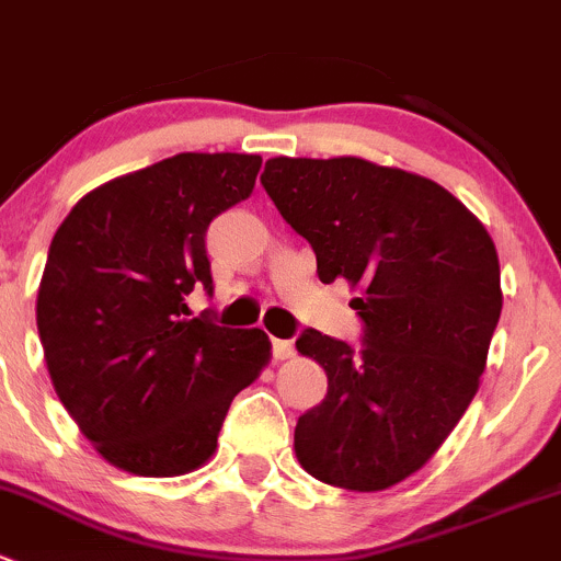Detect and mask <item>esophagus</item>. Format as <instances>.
I'll return each instance as SVG.
<instances>
[{
    "mask_svg": "<svg viewBox=\"0 0 561 561\" xmlns=\"http://www.w3.org/2000/svg\"><path fill=\"white\" fill-rule=\"evenodd\" d=\"M294 343H288V340H273V356L278 362H286V359H294Z\"/></svg>",
    "mask_w": 561,
    "mask_h": 561,
    "instance_id": "obj_1",
    "label": "esophagus"
}]
</instances>
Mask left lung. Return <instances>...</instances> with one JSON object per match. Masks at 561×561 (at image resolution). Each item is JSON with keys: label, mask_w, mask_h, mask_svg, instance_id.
<instances>
[{"label": "left lung", "mask_w": 561, "mask_h": 561, "mask_svg": "<svg viewBox=\"0 0 561 561\" xmlns=\"http://www.w3.org/2000/svg\"><path fill=\"white\" fill-rule=\"evenodd\" d=\"M264 192L310 242L321 283L359 288L365 345L308 329L297 351L327 373L294 451L329 486L383 492L419 472L481 386L502 310L486 227L440 183L359 156L264 164Z\"/></svg>", "instance_id": "obj_1"}]
</instances>
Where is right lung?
<instances>
[{"label":"right lung","instance_id":"right-lung-1","mask_svg":"<svg viewBox=\"0 0 561 561\" xmlns=\"http://www.w3.org/2000/svg\"><path fill=\"white\" fill-rule=\"evenodd\" d=\"M251 153H178L89 192L56 229L37 291L50 380L113 467L175 478L205 465L229 402L270 365L262 329L188 319L213 288L205 232L248 199Z\"/></svg>","mask_w":561,"mask_h":561}]
</instances>
